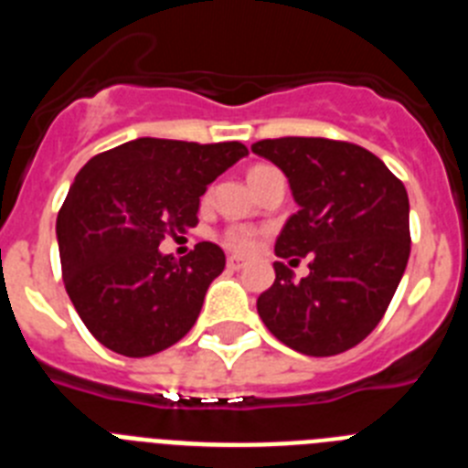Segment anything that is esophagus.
Masks as SVG:
<instances>
[{"label":"esophagus","instance_id":"1","mask_svg":"<svg viewBox=\"0 0 468 468\" xmlns=\"http://www.w3.org/2000/svg\"><path fill=\"white\" fill-rule=\"evenodd\" d=\"M227 267H229V270H241L243 260L237 258V255H231V258H227Z\"/></svg>","mask_w":468,"mask_h":468}]
</instances>
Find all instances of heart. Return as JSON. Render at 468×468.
<instances>
[{
    "mask_svg": "<svg viewBox=\"0 0 468 468\" xmlns=\"http://www.w3.org/2000/svg\"><path fill=\"white\" fill-rule=\"evenodd\" d=\"M260 168H267V166H258L250 173L260 171ZM250 173H248V176H250ZM225 241L231 250H237V253H248V250L255 246V231L246 225L229 227V229L225 231Z\"/></svg>",
    "mask_w": 468,
    "mask_h": 468,
    "instance_id": "heart-1",
    "label": "heart"
}]
</instances>
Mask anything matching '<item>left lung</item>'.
I'll list each match as a JSON object with an SVG mask.
<instances>
[{
	"mask_svg": "<svg viewBox=\"0 0 468 468\" xmlns=\"http://www.w3.org/2000/svg\"><path fill=\"white\" fill-rule=\"evenodd\" d=\"M250 150L283 171L297 204L274 253L309 258L295 281L283 262L258 297L276 340L307 356L356 346L382 321L410 258V201L373 152L325 138L260 140Z\"/></svg>",
	"mask_w": 468,
	"mask_h": 468,
	"instance_id": "8db88e82",
	"label": "left lung"
}]
</instances>
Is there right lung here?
Returning a JSON list of instances; mask_svg holds the SVG:
<instances>
[{
    "instance_id": "obj_1",
    "label": "right lung",
    "mask_w": 468,
    "mask_h": 468,
    "mask_svg": "<svg viewBox=\"0 0 468 468\" xmlns=\"http://www.w3.org/2000/svg\"><path fill=\"white\" fill-rule=\"evenodd\" d=\"M248 154L241 143L135 138L77 173L56 237L65 291L95 340L143 358L183 340L225 270L215 243L176 260L166 234L197 225L206 187Z\"/></svg>"
}]
</instances>
